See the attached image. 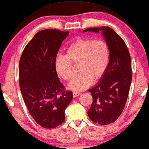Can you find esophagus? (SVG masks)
I'll use <instances>...</instances> for the list:
<instances>
[{
  "instance_id": "1",
  "label": "esophagus",
  "mask_w": 149,
  "mask_h": 149,
  "mask_svg": "<svg viewBox=\"0 0 149 149\" xmlns=\"http://www.w3.org/2000/svg\"><path fill=\"white\" fill-rule=\"evenodd\" d=\"M82 94V93L80 92H73L72 93V95H73V97H77L78 96H79Z\"/></svg>"
}]
</instances>
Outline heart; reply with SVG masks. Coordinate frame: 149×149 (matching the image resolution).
<instances>
[{"label":"heart","instance_id":"1","mask_svg":"<svg viewBox=\"0 0 149 149\" xmlns=\"http://www.w3.org/2000/svg\"><path fill=\"white\" fill-rule=\"evenodd\" d=\"M110 57V49L105 40L79 38L67 49V55L59 54L55 59V68L60 77L69 80L72 76V63H78L80 72L73 77L69 88L81 91L105 73Z\"/></svg>","mask_w":149,"mask_h":149}]
</instances>
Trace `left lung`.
Instances as JSON below:
<instances>
[{
	"instance_id": "obj_1",
	"label": "left lung",
	"mask_w": 149,
	"mask_h": 149,
	"mask_svg": "<svg viewBox=\"0 0 149 149\" xmlns=\"http://www.w3.org/2000/svg\"><path fill=\"white\" fill-rule=\"evenodd\" d=\"M100 31L109 45L110 57L100 83L88 90L93 102L88 115L95 123L107 125L115 122L125 107L132 79V61L126 43L111 28H88L83 32Z\"/></svg>"
}]
</instances>
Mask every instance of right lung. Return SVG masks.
Instances as JSON below:
<instances>
[{"mask_svg": "<svg viewBox=\"0 0 149 149\" xmlns=\"http://www.w3.org/2000/svg\"><path fill=\"white\" fill-rule=\"evenodd\" d=\"M69 31L44 29L34 36L19 60V84L23 101L35 121L51 129L65 121V111L73 98L65 90L55 59Z\"/></svg>", "mask_w": 149, "mask_h": 149, "instance_id": "obj_1", "label": "right lung"}]
</instances>
